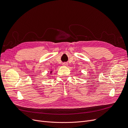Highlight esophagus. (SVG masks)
<instances>
[{
  "mask_svg": "<svg viewBox=\"0 0 128 128\" xmlns=\"http://www.w3.org/2000/svg\"><path fill=\"white\" fill-rule=\"evenodd\" d=\"M62 65H63L64 66H68V63L64 62V63L62 64Z\"/></svg>",
  "mask_w": 128,
  "mask_h": 128,
  "instance_id": "esophagus-1",
  "label": "esophagus"
}]
</instances>
